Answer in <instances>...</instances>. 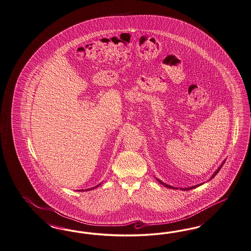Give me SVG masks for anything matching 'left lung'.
Here are the masks:
<instances>
[{"label":"left lung","mask_w":251,"mask_h":251,"mask_svg":"<svg viewBox=\"0 0 251 251\" xmlns=\"http://www.w3.org/2000/svg\"><path fill=\"white\" fill-rule=\"evenodd\" d=\"M224 162H225V161H223L222 163H221V166L218 168V170L216 171L213 175H212V176H211L210 179H212V178H214L215 177V176L220 172V170L221 169V167H222V165L224 164ZM157 180L159 181L160 183H161V185H163V186H165L166 188H168V189H176L175 187H172V186H170V185H167V184H165V183H163L162 181L159 180V179H157ZM199 186H201V184H199V185H196V186H192V187H190V188H184V189H182L181 188L180 190H183V191H189V190H191V189H194V188H196V187H199ZM177 189V188H176Z\"/></svg>","instance_id":"left-lung-1"}]
</instances>
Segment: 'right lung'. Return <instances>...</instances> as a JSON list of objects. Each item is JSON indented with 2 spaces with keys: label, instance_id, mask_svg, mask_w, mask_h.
I'll return each mask as SVG.
<instances>
[{
  "label": "right lung",
  "instance_id": "right-lung-1",
  "mask_svg": "<svg viewBox=\"0 0 251 251\" xmlns=\"http://www.w3.org/2000/svg\"><path fill=\"white\" fill-rule=\"evenodd\" d=\"M97 187H99V185H97V186H95V187H93V188H90V189H88V190H85V191H91V190H94V189H96ZM82 191V190H81ZM84 191V190H83Z\"/></svg>",
  "mask_w": 251,
  "mask_h": 251
}]
</instances>
